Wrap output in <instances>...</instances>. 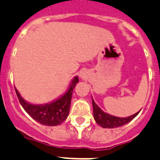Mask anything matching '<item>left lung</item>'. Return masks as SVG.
<instances>
[{"mask_svg":"<svg viewBox=\"0 0 160 160\" xmlns=\"http://www.w3.org/2000/svg\"><path fill=\"white\" fill-rule=\"evenodd\" d=\"M92 101V108H93V117L94 119L96 121L98 124H99L102 128H113L116 127H121L122 125L126 124L128 122H129L131 120L138 115V112H136L135 114L129 116L127 118H118L112 116L102 112L100 109L94 101Z\"/></svg>","mask_w":160,"mask_h":160,"instance_id":"left-lung-1","label":"left lung"}]
</instances>
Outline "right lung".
<instances>
[{
  "instance_id": "add662e5",
  "label": "right lung",
  "mask_w": 160,
  "mask_h": 160,
  "mask_svg": "<svg viewBox=\"0 0 160 160\" xmlns=\"http://www.w3.org/2000/svg\"><path fill=\"white\" fill-rule=\"evenodd\" d=\"M78 82V78L75 77L72 82L68 91L66 93L54 102L45 105H33L28 103L21 97L17 89L15 88V90L20 103L31 117L43 125L56 126L61 124L63 121L66 120L68 116L72 94Z\"/></svg>"
}]
</instances>
